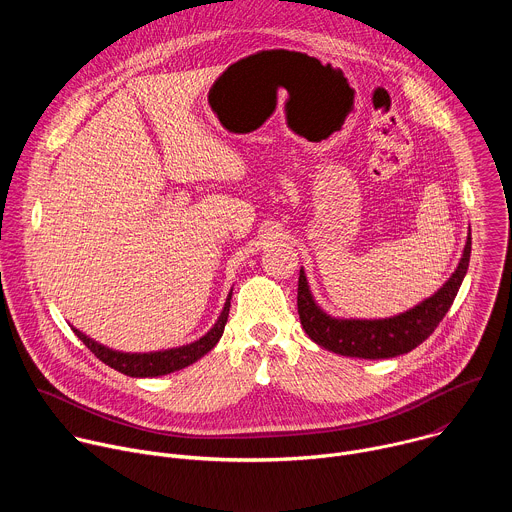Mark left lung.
<instances>
[{
  "instance_id": "obj_1",
  "label": "left lung",
  "mask_w": 512,
  "mask_h": 512,
  "mask_svg": "<svg viewBox=\"0 0 512 512\" xmlns=\"http://www.w3.org/2000/svg\"><path fill=\"white\" fill-rule=\"evenodd\" d=\"M472 239L464 247V255L452 277L435 294L415 308L381 320H340L328 316L312 298L304 269L298 281V314L306 334L326 350L354 358H393L411 352L437 328L448 314L458 289L468 271Z\"/></svg>"
}]
</instances>
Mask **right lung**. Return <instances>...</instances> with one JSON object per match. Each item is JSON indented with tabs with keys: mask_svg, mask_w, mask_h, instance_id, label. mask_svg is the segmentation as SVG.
I'll use <instances>...</instances> for the list:
<instances>
[{
	"mask_svg": "<svg viewBox=\"0 0 512 512\" xmlns=\"http://www.w3.org/2000/svg\"><path fill=\"white\" fill-rule=\"evenodd\" d=\"M231 296L233 291H229V298L225 302V308L221 312V316H218L216 324L196 342H190L186 346H180V348H170V350H160V352H119V350H113V348H107L99 342H95L93 338H89L87 334H83L81 330L72 328V332H75L79 336V340L99 358L103 360L105 364H109L111 369L127 375V377H162V375H168V373H174V371H180L184 367H188V364L196 362L198 358H202L206 352H210L216 342L221 340L223 332H225V324H227V318H229V308H231Z\"/></svg>",
	"mask_w": 512,
	"mask_h": 512,
	"instance_id": "add662e5",
	"label": "right lung"
}]
</instances>
